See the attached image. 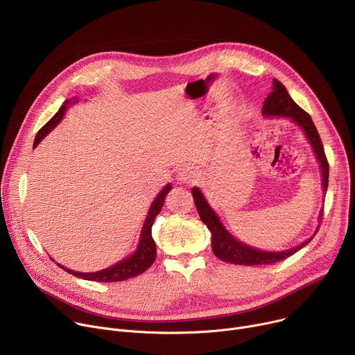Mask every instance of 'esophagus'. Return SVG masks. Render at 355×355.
<instances>
[{
	"mask_svg": "<svg viewBox=\"0 0 355 355\" xmlns=\"http://www.w3.org/2000/svg\"><path fill=\"white\" fill-rule=\"evenodd\" d=\"M178 181L180 182H184V184H192L195 181V174L188 168V167H184L180 170L178 175H177Z\"/></svg>",
	"mask_w": 355,
	"mask_h": 355,
	"instance_id": "obj_1",
	"label": "esophagus"
}]
</instances>
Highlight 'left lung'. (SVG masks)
I'll return each instance as SVG.
<instances>
[{
    "label": "left lung",
    "mask_w": 355,
    "mask_h": 355,
    "mask_svg": "<svg viewBox=\"0 0 355 355\" xmlns=\"http://www.w3.org/2000/svg\"><path fill=\"white\" fill-rule=\"evenodd\" d=\"M263 114L266 116L289 118L297 126H300L303 132H305L309 143L313 147L316 159L320 164L322 177H323L322 178V185H323V191L326 193L327 185H329V163H327V159H326V155H324V148H323L319 132H318L311 115L303 111L297 104H295V101L291 98L286 88L282 85V83H279L275 78L272 80V91L270 92V95L264 101ZM192 196H193L196 211L200 216V220L207 225V227L212 233V251L215 252V256L219 260H222L225 263L237 264V266L274 264V263H278V261H282V260L291 257L292 254H295L297 250H300L302 247H305L313 239V237H311L305 243H302V244H299L293 248L284 250V251H277V252L275 251H263V250L252 248V247L241 243L240 240L234 239L225 229V226L219 220L218 215L209 207L208 200L205 199L204 195H202L199 188H196V187L192 188ZM322 215H323V212H320V216H319L320 220H322ZM318 230H316V233H318Z\"/></svg>",
    "instance_id": "8db88e82"
}]
</instances>
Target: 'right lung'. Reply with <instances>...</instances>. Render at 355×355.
<instances>
[{
    "label": "right lung",
    "instance_id": "obj_1",
    "mask_svg": "<svg viewBox=\"0 0 355 355\" xmlns=\"http://www.w3.org/2000/svg\"><path fill=\"white\" fill-rule=\"evenodd\" d=\"M74 99H77V98H74ZM74 103H76V101H74ZM67 104H70L69 99L62 105L59 112L37 132V135L35 137V141H33V148L39 144V141L50 130H52L62 121V118H63V115H64V112L67 110ZM171 188L173 187L170 184H167L160 191L157 198L153 200V204H151V207L148 209V215H147V218L144 220V225H143V229H141V233H140L139 245H137L136 251L133 252L130 257L119 261L118 264H115V266H112L110 268L101 270V271H96V272H77V271L69 270V268H66V267H63L60 264H58V266L60 268H63L64 271H67L69 274H73V275H76L78 278H83V279L96 281V282H118V281H125V279L137 277L139 274H143L156 260L157 250H156V243H155L153 237H151V226H153L156 216L162 212V208L164 205L166 196L171 191Z\"/></svg>",
    "mask_w": 355,
    "mask_h": 355
}]
</instances>
